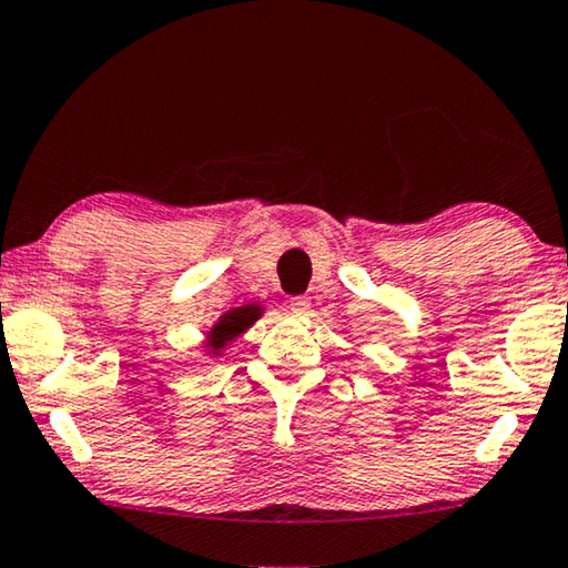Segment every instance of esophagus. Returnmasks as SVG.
Wrapping results in <instances>:
<instances>
[{
	"mask_svg": "<svg viewBox=\"0 0 568 568\" xmlns=\"http://www.w3.org/2000/svg\"><path fill=\"white\" fill-rule=\"evenodd\" d=\"M287 308H291V314H295V316H303V314H308L311 301L306 298V295H295V298L287 301Z\"/></svg>",
	"mask_w": 568,
	"mask_h": 568,
	"instance_id": "esophagus-1",
	"label": "esophagus"
}]
</instances>
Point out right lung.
<instances>
[{"label":"right lung","instance_id":"add662e5","mask_svg":"<svg viewBox=\"0 0 568 568\" xmlns=\"http://www.w3.org/2000/svg\"><path fill=\"white\" fill-rule=\"evenodd\" d=\"M257 316L260 314H257V308H254V306H242V308L229 311V314H223L221 322L211 329V339H207V347H213V353H219V349L226 345L229 339H234L244 329H250V324Z\"/></svg>","mask_w":568,"mask_h":568}]
</instances>
